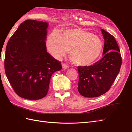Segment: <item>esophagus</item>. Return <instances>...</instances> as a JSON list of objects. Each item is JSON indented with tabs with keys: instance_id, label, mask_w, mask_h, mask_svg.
<instances>
[{
	"instance_id": "1",
	"label": "esophagus",
	"mask_w": 132,
	"mask_h": 132,
	"mask_svg": "<svg viewBox=\"0 0 132 132\" xmlns=\"http://www.w3.org/2000/svg\"><path fill=\"white\" fill-rule=\"evenodd\" d=\"M62 67H63V69H67L69 68V66L68 64H65V63H63L62 64Z\"/></svg>"
}]
</instances>
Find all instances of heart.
Here are the masks:
<instances>
[{"label":"heart","mask_w":132,"mask_h":132,"mask_svg":"<svg viewBox=\"0 0 132 132\" xmlns=\"http://www.w3.org/2000/svg\"><path fill=\"white\" fill-rule=\"evenodd\" d=\"M48 51L56 59H60L69 52L74 64L89 66L95 63L103 50V43L97 36L79 28L67 29L60 35L54 31L47 40Z\"/></svg>","instance_id":"1"}]
</instances>
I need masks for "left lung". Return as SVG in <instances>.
<instances>
[{
	"instance_id": "8db88e82",
	"label": "left lung",
	"mask_w": 132,
	"mask_h": 132,
	"mask_svg": "<svg viewBox=\"0 0 132 132\" xmlns=\"http://www.w3.org/2000/svg\"><path fill=\"white\" fill-rule=\"evenodd\" d=\"M101 31L104 39L103 58L93 65L78 67V90L83 97H98L108 92L122 65V56L114 37L104 29Z\"/></svg>"
}]
</instances>
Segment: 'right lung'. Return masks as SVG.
Here are the masks:
<instances>
[{"instance_id": "add662e5", "label": "right lung", "mask_w": 132, "mask_h": 132, "mask_svg": "<svg viewBox=\"0 0 132 132\" xmlns=\"http://www.w3.org/2000/svg\"><path fill=\"white\" fill-rule=\"evenodd\" d=\"M47 22L27 20L21 23L7 43L5 72L10 85L19 97L38 100L45 97L50 80L61 70V63L46 48Z\"/></svg>"}]
</instances>
